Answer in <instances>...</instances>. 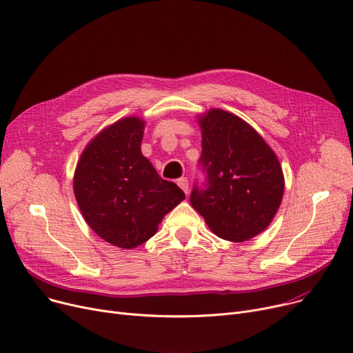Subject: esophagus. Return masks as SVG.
Here are the masks:
<instances>
[{"label":"esophagus","instance_id":"esophagus-1","mask_svg":"<svg viewBox=\"0 0 353 353\" xmlns=\"http://www.w3.org/2000/svg\"><path fill=\"white\" fill-rule=\"evenodd\" d=\"M177 184H179V187L185 194H189V180H187L185 177H180L177 180Z\"/></svg>","mask_w":353,"mask_h":353}]
</instances>
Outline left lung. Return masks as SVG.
Returning a JSON list of instances; mask_svg holds the SVG:
<instances>
[{
	"label": "left lung",
	"instance_id": "8db88e82",
	"mask_svg": "<svg viewBox=\"0 0 353 353\" xmlns=\"http://www.w3.org/2000/svg\"><path fill=\"white\" fill-rule=\"evenodd\" d=\"M200 166L204 187H193L190 203L217 237L243 243L264 231L284 194L281 164L247 122L223 109L199 116Z\"/></svg>",
	"mask_w": 353,
	"mask_h": 353
}]
</instances>
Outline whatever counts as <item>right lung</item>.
Returning a JSON list of instances; mask_svg holds the SVG:
<instances>
[{"mask_svg":"<svg viewBox=\"0 0 353 353\" xmlns=\"http://www.w3.org/2000/svg\"><path fill=\"white\" fill-rule=\"evenodd\" d=\"M145 122L128 116L90 140L77 164L74 192L88 225L125 250L153 237L159 223L185 199L142 154Z\"/></svg>","mask_w":353,"mask_h":353,"instance_id":"obj_1","label":"right lung"}]
</instances>
